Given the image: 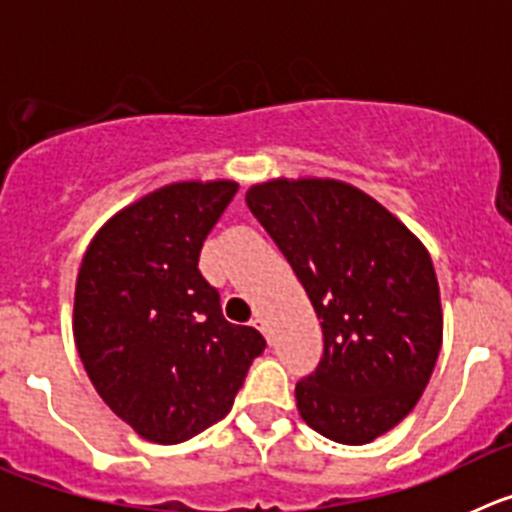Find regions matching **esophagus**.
<instances>
[{"mask_svg":"<svg viewBox=\"0 0 512 512\" xmlns=\"http://www.w3.org/2000/svg\"><path fill=\"white\" fill-rule=\"evenodd\" d=\"M251 325H253V328H259L261 333H264V336H266V333H269V323H266V318H264V315H259V312L253 315Z\"/></svg>","mask_w":512,"mask_h":512,"instance_id":"1","label":"esophagus"}]
</instances>
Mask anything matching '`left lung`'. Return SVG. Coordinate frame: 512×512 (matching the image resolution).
<instances>
[{"label": "left lung", "instance_id": "obj_1", "mask_svg": "<svg viewBox=\"0 0 512 512\" xmlns=\"http://www.w3.org/2000/svg\"><path fill=\"white\" fill-rule=\"evenodd\" d=\"M246 205L323 328V359L295 387L302 420L330 441H374L415 408L441 351L431 256L390 210L336 179L253 184Z\"/></svg>", "mask_w": 512, "mask_h": 512}]
</instances>
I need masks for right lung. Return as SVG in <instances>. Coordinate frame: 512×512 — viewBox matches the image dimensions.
Instances as JSON below:
<instances>
[{
    "mask_svg": "<svg viewBox=\"0 0 512 512\" xmlns=\"http://www.w3.org/2000/svg\"><path fill=\"white\" fill-rule=\"evenodd\" d=\"M238 184L176 182L110 217L89 243L74 295L81 364L112 413L153 443H182L230 413L266 348L223 318L200 251Z\"/></svg>",
    "mask_w": 512,
    "mask_h": 512,
    "instance_id": "1",
    "label": "right lung"
}]
</instances>
